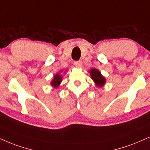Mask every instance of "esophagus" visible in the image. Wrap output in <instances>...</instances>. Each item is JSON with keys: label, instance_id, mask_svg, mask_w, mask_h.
<instances>
[{"label": "esophagus", "instance_id": "esophagus-1", "mask_svg": "<svg viewBox=\"0 0 150 150\" xmlns=\"http://www.w3.org/2000/svg\"><path fill=\"white\" fill-rule=\"evenodd\" d=\"M74 65H75V66L77 68H80L81 66H82V62H81L80 61H75V63H74Z\"/></svg>", "mask_w": 150, "mask_h": 150}]
</instances>
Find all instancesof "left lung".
<instances>
[{"instance_id": "obj_1", "label": "left lung", "mask_w": 150, "mask_h": 150, "mask_svg": "<svg viewBox=\"0 0 150 150\" xmlns=\"http://www.w3.org/2000/svg\"><path fill=\"white\" fill-rule=\"evenodd\" d=\"M90 75L92 79L93 82L95 83L97 87H102L106 83V79L104 76L101 75V73L96 68H91L89 70Z\"/></svg>"}]
</instances>
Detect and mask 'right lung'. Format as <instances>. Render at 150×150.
I'll use <instances>...</instances> for the list:
<instances>
[{
    "label": "right lung",
    "instance_id": "add662e5",
    "mask_svg": "<svg viewBox=\"0 0 150 150\" xmlns=\"http://www.w3.org/2000/svg\"><path fill=\"white\" fill-rule=\"evenodd\" d=\"M66 71L64 73H66ZM61 82H62V73H61H61L58 72L56 75H54L53 79L51 81V86L54 88H58L60 86Z\"/></svg>",
    "mask_w": 150,
    "mask_h": 150
}]
</instances>
